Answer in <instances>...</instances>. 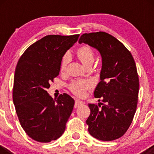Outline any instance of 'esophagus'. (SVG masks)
Listing matches in <instances>:
<instances>
[{
    "label": "esophagus",
    "instance_id": "1",
    "mask_svg": "<svg viewBox=\"0 0 154 154\" xmlns=\"http://www.w3.org/2000/svg\"><path fill=\"white\" fill-rule=\"evenodd\" d=\"M84 102H83V101L80 100H75V104H74V107L75 108H76V107L79 106L80 105H82L83 104Z\"/></svg>",
    "mask_w": 154,
    "mask_h": 154
}]
</instances>
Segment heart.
<instances>
[{
	"mask_svg": "<svg viewBox=\"0 0 154 154\" xmlns=\"http://www.w3.org/2000/svg\"><path fill=\"white\" fill-rule=\"evenodd\" d=\"M78 58L83 63L84 66L86 67L91 66L94 62V52L91 47L88 45H82L76 51ZM70 56L68 53L64 54L60 63V71L64 72L66 69ZM91 85V83L87 80H77L73 81L70 85V89L75 94L78 96H83L85 94V91Z\"/></svg>",
	"mask_w": 154,
	"mask_h": 154,
	"instance_id": "obj_1",
	"label": "heart"
}]
</instances>
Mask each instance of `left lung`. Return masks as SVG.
<instances>
[{"instance_id": "obj_1", "label": "left lung", "mask_w": 154, "mask_h": 154, "mask_svg": "<svg viewBox=\"0 0 154 154\" xmlns=\"http://www.w3.org/2000/svg\"><path fill=\"white\" fill-rule=\"evenodd\" d=\"M79 43L96 48L102 59L101 81L94 92L102 103L88 104V132L102 141L116 140L131 125L137 105L140 83L134 58L121 42L103 31L84 33Z\"/></svg>"}]
</instances>
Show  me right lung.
I'll list each match as a JSON object with an SVG mask.
<instances>
[{
	"instance_id": "add662e5",
	"label": "right lung",
	"mask_w": 154,
	"mask_h": 154,
	"mask_svg": "<svg viewBox=\"0 0 154 154\" xmlns=\"http://www.w3.org/2000/svg\"><path fill=\"white\" fill-rule=\"evenodd\" d=\"M79 35H46L29 46L17 64L12 92L16 113L25 132L37 142L56 140L66 128L74 100L66 93L53 100L46 90Z\"/></svg>"
}]
</instances>
